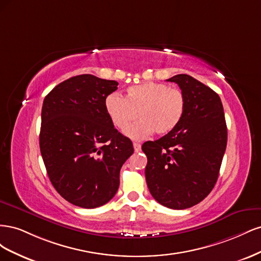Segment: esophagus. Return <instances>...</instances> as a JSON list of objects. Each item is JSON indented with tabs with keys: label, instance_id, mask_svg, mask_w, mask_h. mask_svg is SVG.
I'll list each match as a JSON object with an SVG mask.
<instances>
[{
	"label": "esophagus",
	"instance_id": "esophagus-1",
	"mask_svg": "<svg viewBox=\"0 0 261 261\" xmlns=\"http://www.w3.org/2000/svg\"><path fill=\"white\" fill-rule=\"evenodd\" d=\"M133 146H134V150H135L136 152L140 151V149H141V145H140V144H138V143H134V144H133Z\"/></svg>",
	"mask_w": 261,
	"mask_h": 261
}]
</instances>
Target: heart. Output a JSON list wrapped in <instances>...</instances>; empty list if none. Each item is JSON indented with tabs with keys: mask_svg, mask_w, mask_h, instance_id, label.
<instances>
[{
	"mask_svg": "<svg viewBox=\"0 0 261 261\" xmlns=\"http://www.w3.org/2000/svg\"><path fill=\"white\" fill-rule=\"evenodd\" d=\"M185 107L186 99L180 89L153 82L129 87L125 98L120 93H110L105 101L107 114L118 129H126L140 118L125 132L133 139H145L154 132L162 136L174 130L183 118Z\"/></svg>",
	"mask_w": 261,
	"mask_h": 261,
	"instance_id": "b5f03b06",
	"label": "heart"
}]
</instances>
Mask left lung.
<instances>
[{
    "label": "left lung",
    "mask_w": 261,
    "mask_h": 261,
    "mask_svg": "<svg viewBox=\"0 0 261 261\" xmlns=\"http://www.w3.org/2000/svg\"><path fill=\"white\" fill-rule=\"evenodd\" d=\"M176 83L186 99L177 127L141 147L147 155V185L153 198L171 209H186L210 194L219 176L227 141L219 94L194 77L179 74Z\"/></svg>",
    "instance_id": "8db88e82"
}]
</instances>
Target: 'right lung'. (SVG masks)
<instances>
[{
  "mask_svg": "<svg viewBox=\"0 0 261 261\" xmlns=\"http://www.w3.org/2000/svg\"><path fill=\"white\" fill-rule=\"evenodd\" d=\"M117 85L78 75L54 87L43 100L42 159L57 192L77 207L92 209L111 200L122 165L134 153L130 139L117 132L105 108Z\"/></svg>",
  "mask_w": 261,
  "mask_h": 261,
  "instance_id": "right-lung-1",
  "label": "right lung"
}]
</instances>
